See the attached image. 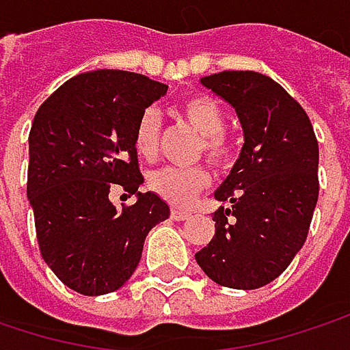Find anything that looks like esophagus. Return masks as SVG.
I'll use <instances>...</instances> for the list:
<instances>
[{"label": "esophagus", "mask_w": 350, "mask_h": 350, "mask_svg": "<svg viewBox=\"0 0 350 350\" xmlns=\"http://www.w3.org/2000/svg\"><path fill=\"white\" fill-rule=\"evenodd\" d=\"M190 216H192V214H190L188 210H178V208H172V210H170V217H172V219H176V221L188 219Z\"/></svg>", "instance_id": "1"}]
</instances>
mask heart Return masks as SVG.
Listing matches in <instances>:
<instances>
[{"mask_svg": "<svg viewBox=\"0 0 350 350\" xmlns=\"http://www.w3.org/2000/svg\"><path fill=\"white\" fill-rule=\"evenodd\" d=\"M180 114L190 129L200 134L196 154H204L216 166H228L236 158V144L226 134V111L214 96L204 93L192 94L180 105ZM162 122L154 109L140 114L134 126V148L144 160H154L160 152ZM150 192L160 196L172 206L186 208L208 184L210 172L204 164L196 166H164L150 172L146 180Z\"/></svg>", "mask_w": 350, "mask_h": 350, "instance_id": "1", "label": "heart"}]
</instances>
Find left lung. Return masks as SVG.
I'll use <instances>...</instances> for the list:
<instances>
[{
	"mask_svg": "<svg viewBox=\"0 0 350 350\" xmlns=\"http://www.w3.org/2000/svg\"><path fill=\"white\" fill-rule=\"evenodd\" d=\"M202 85L236 109L243 148L216 198V236L196 254L217 285L257 289L279 278L303 247L319 198V144L297 100L256 71H221Z\"/></svg>",
	"mask_w": 350,
	"mask_h": 350,
	"instance_id": "1",
	"label": "left lung"
}]
</instances>
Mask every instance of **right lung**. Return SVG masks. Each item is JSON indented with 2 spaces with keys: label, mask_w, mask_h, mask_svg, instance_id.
I'll return each instance as SVG.
<instances>
[{
  "label": "right lung",
  "mask_w": 350,
  "mask_h": 350,
  "mask_svg": "<svg viewBox=\"0 0 350 350\" xmlns=\"http://www.w3.org/2000/svg\"><path fill=\"white\" fill-rule=\"evenodd\" d=\"M168 85L131 71L81 72L39 107L29 133L27 198L39 252L51 271L81 295H105L126 283L142 245L170 216L152 192L118 210L114 184H142L134 126Z\"/></svg>",
  "instance_id": "add662e5"
}]
</instances>
